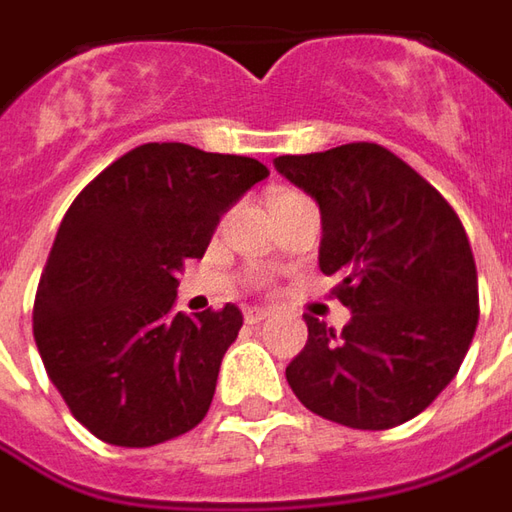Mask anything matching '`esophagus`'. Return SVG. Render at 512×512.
Segmentation results:
<instances>
[{
    "mask_svg": "<svg viewBox=\"0 0 512 512\" xmlns=\"http://www.w3.org/2000/svg\"><path fill=\"white\" fill-rule=\"evenodd\" d=\"M243 319H246L249 325H260L263 319H269V311H263V308H249V311L243 314Z\"/></svg>",
    "mask_w": 512,
    "mask_h": 512,
    "instance_id": "obj_1",
    "label": "esophagus"
}]
</instances>
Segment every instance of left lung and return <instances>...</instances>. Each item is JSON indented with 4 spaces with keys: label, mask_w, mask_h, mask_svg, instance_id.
Here are the masks:
<instances>
[{
    "label": "left lung",
    "mask_w": 512,
    "mask_h": 512,
    "mask_svg": "<svg viewBox=\"0 0 512 512\" xmlns=\"http://www.w3.org/2000/svg\"><path fill=\"white\" fill-rule=\"evenodd\" d=\"M277 173L322 212L319 269L339 277L342 333L305 316L308 342L285 378L302 406L350 429H392L460 370L479 322L476 263L457 212L373 142L277 156Z\"/></svg>",
    "instance_id": "obj_1"
}]
</instances>
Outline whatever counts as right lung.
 Here are the masks:
<instances>
[{
  "label": "right lung",
  "mask_w": 512,
  "mask_h": 512,
  "mask_svg": "<svg viewBox=\"0 0 512 512\" xmlns=\"http://www.w3.org/2000/svg\"><path fill=\"white\" fill-rule=\"evenodd\" d=\"M269 176L257 159L148 142L66 210L33 305V336L69 412L103 443L148 448L198 426L243 314H173L187 260Z\"/></svg>",
  "instance_id": "add662e5"
}]
</instances>
